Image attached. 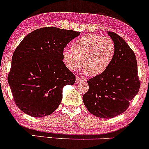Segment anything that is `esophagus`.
Listing matches in <instances>:
<instances>
[{
  "instance_id": "1",
  "label": "esophagus",
  "mask_w": 149,
  "mask_h": 149,
  "mask_svg": "<svg viewBox=\"0 0 149 149\" xmlns=\"http://www.w3.org/2000/svg\"><path fill=\"white\" fill-rule=\"evenodd\" d=\"M85 80L83 78H80V77H76L75 79V82L76 83H81V82H84Z\"/></svg>"
}]
</instances>
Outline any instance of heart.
<instances>
[{
	"label": "heart",
	"instance_id": "obj_1",
	"mask_svg": "<svg viewBox=\"0 0 149 149\" xmlns=\"http://www.w3.org/2000/svg\"><path fill=\"white\" fill-rule=\"evenodd\" d=\"M71 51L63 52V60L67 68L75 71L83 64L85 72L91 76L103 73L114 58V42L108 36L88 34L73 42Z\"/></svg>",
	"mask_w": 149,
	"mask_h": 149
}]
</instances>
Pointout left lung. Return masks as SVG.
I'll use <instances>...</instances> for the list:
<instances>
[{
    "mask_svg": "<svg viewBox=\"0 0 149 149\" xmlns=\"http://www.w3.org/2000/svg\"><path fill=\"white\" fill-rule=\"evenodd\" d=\"M107 33L114 42V58L103 73L88 80L89 89L83 97L87 110L102 118H111L124 113L141 86L134 52L117 33Z\"/></svg>",
    "mask_w": 149,
    "mask_h": 149,
    "instance_id": "1",
    "label": "left lung"
}]
</instances>
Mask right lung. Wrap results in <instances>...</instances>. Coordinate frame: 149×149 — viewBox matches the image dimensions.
Wrapping results in <instances>:
<instances>
[{
  "label": "right lung",
  "instance_id": "right-lung-1",
  "mask_svg": "<svg viewBox=\"0 0 149 149\" xmlns=\"http://www.w3.org/2000/svg\"><path fill=\"white\" fill-rule=\"evenodd\" d=\"M80 32L47 27L28 33L14 52L8 76L17 106L28 116L44 117L58 107L63 88L75 83L63 51Z\"/></svg>",
  "mask_w": 149,
  "mask_h": 149
}]
</instances>
